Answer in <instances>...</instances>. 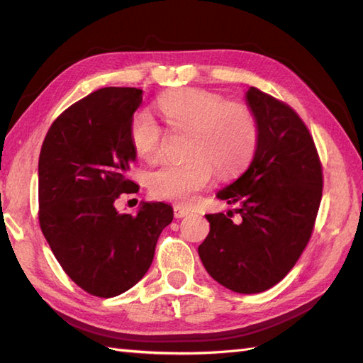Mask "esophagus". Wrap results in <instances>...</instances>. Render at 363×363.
<instances>
[{"instance_id": "34e87169", "label": "esophagus", "mask_w": 363, "mask_h": 363, "mask_svg": "<svg viewBox=\"0 0 363 363\" xmlns=\"http://www.w3.org/2000/svg\"><path fill=\"white\" fill-rule=\"evenodd\" d=\"M174 217L176 218H182V217H187V215L190 213V211L187 209V207H182V206H174Z\"/></svg>"}]
</instances>
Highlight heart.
I'll return each instance as SVG.
<instances>
[{
    "instance_id": "1",
    "label": "heart",
    "mask_w": 363,
    "mask_h": 363,
    "mask_svg": "<svg viewBox=\"0 0 363 363\" xmlns=\"http://www.w3.org/2000/svg\"><path fill=\"white\" fill-rule=\"evenodd\" d=\"M159 111L174 133H190L184 162H167L150 174L151 194L167 201L189 204L220 177H233L248 165L259 143V123L246 104L228 103L206 90L184 89L159 99ZM129 137L138 156L156 162L164 154L165 133L151 113L137 112Z\"/></svg>"
}]
</instances>
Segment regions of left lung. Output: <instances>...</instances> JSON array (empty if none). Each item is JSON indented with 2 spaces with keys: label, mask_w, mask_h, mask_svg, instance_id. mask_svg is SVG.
<instances>
[{
  "label": "left lung",
  "mask_w": 363,
  "mask_h": 363,
  "mask_svg": "<svg viewBox=\"0 0 363 363\" xmlns=\"http://www.w3.org/2000/svg\"><path fill=\"white\" fill-rule=\"evenodd\" d=\"M246 103L259 123L250 168L217 198L237 209L206 215L209 235L198 254L215 281L237 293H260L282 281L311 240L323 194V168L299 115L256 87ZM240 223L230 220L233 212Z\"/></svg>",
  "instance_id": "left-lung-1"
}]
</instances>
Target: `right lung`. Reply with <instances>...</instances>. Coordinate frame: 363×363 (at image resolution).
<instances>
[{
  "label": "right lung",
  "mask_w": 363,
  "mask_h": 363,
  "mask_svg": "<svg viewBox=\"0 0 363 363\" xmlns=\"http://www.w3.org/2000/svg\"><path fill=\"white\" fill-rule=\"evenodd\" d=\"M142 90L104 87L54 120L38 157V223L64 272L99 298L121 295L151 267L172 206L143 203L118 213L121 194L138 186L126 173L137 152L129 126Z\"/></svg>",
  "instance_id": "right-lung-1"
}]
</instances>
